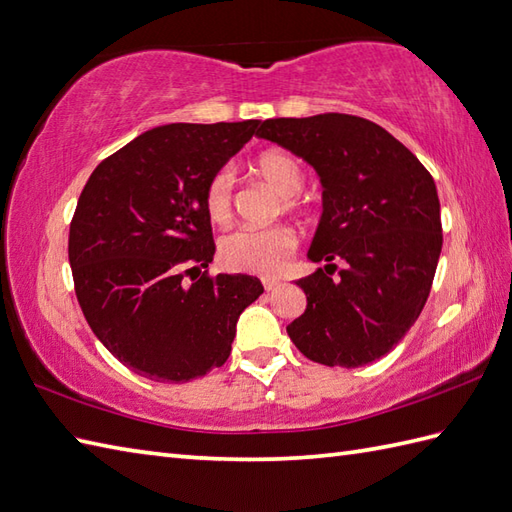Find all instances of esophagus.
Instances as JSON below:
<instances>
[{"label":"esophagus","instance_id":"34e87169","mask_svg":"<svg viewBox=\"0 0 512 512\" xmlns=\"http://www.w3.org/2000/svg\"><path fill=\"white\" fill-rule=\"evenodd\" d=\"M261 283H264V288L268 290V292H272V290H277L279 285H281V281H277V279H270V277H266V279H261Z\"/></svg>","mask_w":512,"mask_h":512}]
</instances>
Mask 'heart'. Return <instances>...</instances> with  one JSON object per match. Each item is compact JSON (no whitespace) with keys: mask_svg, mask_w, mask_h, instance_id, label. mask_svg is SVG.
Returning a JSON list of instances; mask_svg holds the SVG:
<instances>
[{"mask_svg":"<svg viewBox=\"0 0 512 512\" xmlns=\"http://www.w3.org/2000/svg\"><path fill=\"white\" fill-rule=\"evenodd\" d=\"M257 172L264 181L285 198V207L292 209L294 196L305 185V170L301 161L290 152L268 150L257 159ZM235 174L222 168L211 176L205 192V207L209 218L218 224L231 220L233 213ZM296 237L290 229H237L224 235L218 246L220 264L233 272H257V275H277L285 261L294 253Z\"/></svg>","mask_w":512,"mask_h":512,"instance_id":"heart-1","label":"heart"}]
</instances>
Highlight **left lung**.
I'll return each instance as SVG.
<instances>
[{
    "instance_id": "left-lung-1",
    "label": "left lung",
    "mask_w": 512,
    "mask_h": 512,
    "mask_svg": "<svg viewBox=\"0 0 512 512\" xmlns=\"http://www.w3.org/2000/svg\"><path fill=\"white\" fill-rule=\"evenodd\" d=\"M257 135L310 163L323 185L307 259L327 261V270L334 258L348 264L338 282L323 268L296 281L307 307L288 336L305 358L325 366L379 360L408 334L430 296L443 248L434 178L364 117H279Z\"/></svg>"
}]
</instances>
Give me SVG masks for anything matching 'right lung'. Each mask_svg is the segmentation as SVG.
Masks as SVG:
<instances>
[{"mask_svg": "<svg viewBox=\"0 0 512 512\" xmlns=\"http://www.w3.org/2000/svg\"><path fill=\"white\" fill-rule=\"evenodd\" d=\"M259 124L146 130L82 189L69 227L78 303L98 340L141 377L181 384L222 366L237 318L264 292L251 275L197 277L216 253L207 185Z\"/></svg>", "mask_w": 512, "mask_h": 512, "instance_id": "add662e5", "label": "right lung"}]
</instances>
